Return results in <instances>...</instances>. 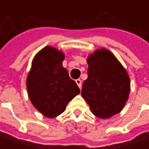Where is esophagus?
Returning a JSON list of instances; mask_svg holds the SVG:
<instances>
[{"instance_id": "obj_1", "label": "esophagus", "mask_w": 149, "mask_h": 149, "mask_svg": "<svg viewBox=\"0 0 149 149\" xmlns=\"http://www.w3.org/2000/svg\"><path fill=\"white\" fill-rule=\"evenodd\" d=\"M75 82L77 83L78 86H79L80 89H81V86H82V84H81V79H77V80L75 81Z\"/></svg>"}]
</instances>
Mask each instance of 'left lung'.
Here are the masks:
<instances>
[{"mask_svg":"<svg viewBox=\"0 0 149 149\" xmlns=\"http://www.w3.org/2000/svg\"><path fill=\"white\" fill-rule=\"evenodd\" d=\"M87 79L81 95L92 112L108 118L121 111L130 93V78L120 63L107 49L95 51L87 59Z\"/></svg>","mask_w":149,"mask_h":149,"instance_id":"left-lung-1","label":"left lung"}]
</instances>
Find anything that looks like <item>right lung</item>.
<instances>
[{
	"label": "right lung",
	"instance_id": "right-lung-1",
	"mask_svg": "<svg viewBox=\"0 0 149 149\" xmlns=\"http://www.w3.org/2000/svg\"><path fill=\"white\" fill-rule=\"evenodd\" d=\"M64 55L47 46L32 62L26 86L32 104L47 118H55L65 111L66 105L80 93V88L63 67Z\"/></svg>",
	"mask_w": 149,
	"mask_h": 149
}]
</instances>
